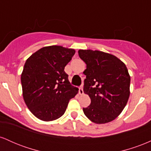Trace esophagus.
Here are the masks:
<instances>
[{"mask_svg":"<svg viewBox=\"0 0 151 151\" xmlns=\"http://www.w3.org/2000/svg\"><path fill=\"white\" fill-rule=\"evenodd\" d=\"M79 93L81 95L84 94V90H83V88L81 86H79Z\"/></svg>","mask_w":151,"mask_h":151,"instance_id":"1","label":"esophagus"}]
</instances>
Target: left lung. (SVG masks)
<instances>
[{
  "instance_id": "8db88e82",
  "label": "left lung",
  "mask_w": 151,
  "mask_h": 151,
  "mask_svg": "<svg viewBox=\"0 0 151 151\" xmlns=\"http://www.w3.org/2000/svg\"><path fill=\"white\" fill-rule=\"evenodd\" d=\"M78 53L86 65L84 92L91 99V104L83 111L95 124L114 120L129 98L131 77L127 67L116 56L104 52L79 50Z\"/></svg>"
}]
</instances>
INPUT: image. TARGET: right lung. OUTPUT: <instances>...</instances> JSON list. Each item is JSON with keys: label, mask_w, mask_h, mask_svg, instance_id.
Returning a JSON list of instances; mask_svg holds the SVG:
<instances>
[{"label": "right lung", "mask_w": 151, "mask_h": 151, "mask_svg": "<svg viewBox=\"0 0 151 151\" xmlns=\"http://www.w3.org/2000/svg\"><path fill=\"white\" fill-rule=\"evenodd\" d=\"M75 53L73 49L52 45L41 48L26 60L21 74L22 96L35 116L56 120L65 114L78 88L70 84L65 67Z\"/></svg>", "instance_id": "add662e5"}]
</instances>
